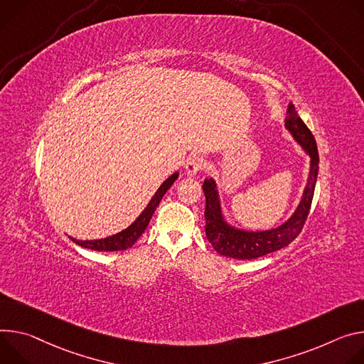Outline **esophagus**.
Returning <instances> with one entry per match:
<instances>
[{
  "label": "esophagus",
  "mask_w": 364,
  "mask_h": 364,
  "mask_svg": "<svg viewBox=\"0 0 364 364\" xmlns=\"http://www.w3.org/2000/svg\"><path fill=\"white\" fill-rule=\"evenodd\" d=\"M203 165H204L203 160L198 159V157L189 159V160L186 161V165H185V172H186V175L193 176V175H196L198 172H200V169H203Z\"/></svg>",
  "instance_id": "obj_1"
}]
</instances>
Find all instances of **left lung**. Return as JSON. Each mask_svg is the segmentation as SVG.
<instances>
[{
  "label": "left lung",
  "mask_w": 364,
  "mask_h": 364,
  "mask_svg": "<svg viewBox=\"0 0 364 364\" xmlns=\"http://www.w3.org/2000/svg\"><path fill=\"white\" fill-rule=\"evenodd\" d=\"M285 129L291 133L301 149L309 156V172L301 200L292 215L285 223H282L274 228L262 231H249L231 225L223 213L215 179L207 178L204 181L203 189L205 193V234L214 250L221 256L238 260H253L287 247L301 232L312 203L319 157L312 133L305 126L292 104L288 107Z\"/></svg>",
  "instance_id": "1"
}]
</instances>
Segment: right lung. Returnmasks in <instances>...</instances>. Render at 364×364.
<instances>
[{
  "instance_id": "right-lung-1",
  "label": "right lung",
  "mask_w": 364,
  "mask_h": 364,
  "mask_svg": "<svg viewBox=\"0 0 364 364\" xmlns=\"http://www.w3.org/2000/svg\"><path fill=\"white\" fill-rule=\"evenodd\" d=\"M178 176H179V172H175L164 183H161L159 186V189L156 191V193L149 200L146 208L141 211V214L134 220V223H132L123 231H119V232L112 234L105 238H100V240H76L70 235H69V238L80 247L97 250V252H118V250L130 249L136 243L137 238L144 232L146 227L150 223L151 215L154 214V210L160 204L161 198H164V195L168 192V189L173 185V182L178 179Z\"/></svg>"
}]
</instances>
